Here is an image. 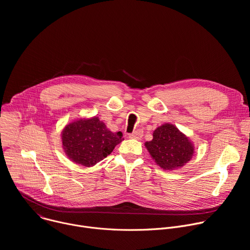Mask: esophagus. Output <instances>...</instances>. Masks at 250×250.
<instances>
[{"mask_svg": "<svg viewBox=\"0 0 250 250\" xmlns=\"http://www.w3.org/2000/svg\"><path fill=\"white\" fill-rule=\"evenodd\" d=\"M142 135H144V131H142V129H136L132 133H130L128 137L129 138H134V139H139Z\"/></svg>", "mask_w": 250, "mask_h": 250, "instance_id": "34e87169", "label": "esophagus"}]
</instances>
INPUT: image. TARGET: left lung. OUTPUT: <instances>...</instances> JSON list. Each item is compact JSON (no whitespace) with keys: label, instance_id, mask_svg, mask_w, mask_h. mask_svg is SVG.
I'll return each instance as SVG.
<instances>
[{"label":"left lung","instance_id":"obj_1","mask_svg":"<svg viewBox=\"0 0 250 250\" xmlns=\"http://www.w3.org/2000/svg\"><path fill=\"white\" fill-rule=\"evenodd\" d=\"M146 146L156 163L165 170L182 167L194 153L187 136L170 124L157 127L153 132V139L146 141Z\"/></svg>","mask_w":250,"mask_h":250}]
</instances>
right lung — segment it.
Here are the masks:
<instances>
[{"mask_svg": "<svg viewBox=\"0 0 250 250\" xmlns=\"http://www.w3.org/2000/svg\"><path fill=\"white\" fill-rule=\"evenodd\" d=\"M123 139L121 131H110L96 117L71 123L62 131V145L67 156L87 167L111 154Z\"/></svg>", "mask_w": 250, "mask_h": 250, "instance_id": "add662e5", "label": "right lung"}]
</instances>
